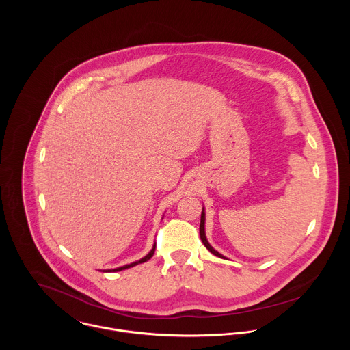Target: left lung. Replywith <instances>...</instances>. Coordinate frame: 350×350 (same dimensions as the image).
<instances>
[{"mask_svg":"<svg viewBox=\"0 0 350 350\" xmlns=\"http://www.w3.org/2000/svg\"><path fill=\"white\" fill-rule=\"evenodd\" d=\"M199 235H201V239H202L204 245L208 247V251H211L215 256L224 258V256L220 255L217 251H215V249L211 246V243H209L208 239H206V235H205V212H204V211H202V215H201V226H199Z\"/></svg>","mask_w":350,"mask_h":350,"instance_id":"left-lung-1","label":"left lung"}]
</instances>
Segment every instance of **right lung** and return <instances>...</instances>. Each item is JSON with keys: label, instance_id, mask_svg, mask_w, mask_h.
I'll use <instances>...</instances> for the list:
<instances>
[{"label": "right lung", "instance_id": "1", "mask_svg": "<svg viewBox=\"0 0 350 350\" xmlns=\"http://www.w3.org/2000/svg\"><path fill=\"white\" fill-rule=\"evenodd\" d=\"M154 254H155V245H154V247H152V251L149 252L145 258H142V259H139L138 262H134V263H130V265H126V266H123V267H119V269H115L113 271H120V270H126V269H130V267H133V266H135V265H138V263H144V262H146V260H149L151 259L152 256H154Z\"/></svg>", "mask_w": 350, "mask_h": 350}]
</instances>
